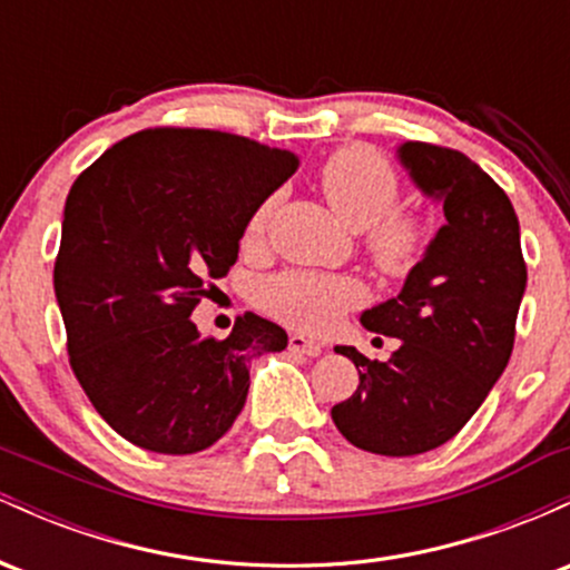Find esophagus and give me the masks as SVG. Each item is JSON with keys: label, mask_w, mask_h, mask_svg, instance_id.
Returning <instances> with one entry per match:
<instances>
[{"label": "esophagus", "mask_w": 570, "mask_h": 570, "mask_svg": "<svg viewBox=\"0 0 570 570\" xmlns=\"http://www.w3.org/2000/svg\"><path fill=\"white\" fill-rule=\"evenodd\" d=\"M289 351L297 353V356H318L324 348L318 343H313V340H307L305 335H292L289 337Z\"/></svg>", "instance_id": "obj_1"}]
</instances>
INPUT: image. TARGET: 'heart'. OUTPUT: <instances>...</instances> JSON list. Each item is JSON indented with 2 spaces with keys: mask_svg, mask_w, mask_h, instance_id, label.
<instances>
[{
  "mask_svg": "<svg viewBox=\"0 0 570 570\" xmlns=\"http://www.w3.org/2000/svg\"><path fill=\"white\" fill-rule=\"evenodd\" d=\"M318 187L326 203L353 230H362L370 265L389 278L412 271L426 244L423 222L410 208H399L396 168L377 149L364 144L340 147L318 166ZM273 198L257 203L244 225V246L265 238ZM362 299V286L351 276L318 271H284L259 286V303L271 316L303 332H324Z\"/></svg>",
  "mask_w": 570,
  "mask_h": 570,
  "instance_id": "b5f03b06",
  "label": "heart"
}]
</instances>
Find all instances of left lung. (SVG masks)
Instances as JSON below:
<instances>
[{"label":"left lung","instance_id":"obj_1","mask_svg":"<svg viewBox=\"0 0 570 570\" xmlns=\"http://www.w3.org/2000/svg\"><path fill=\"white\" fill-rule=\"evenodd\" d=\"M399 158L444 225L389 303L362 313L370 332L399 337L389 362L337 345L358 370L332 421L356 448L404 458L440 448L469 423L507 370L528 267L507 193L458 149L407 141Z\"/></svg>","mask_w":570,"mask_h":570}]
</instances>
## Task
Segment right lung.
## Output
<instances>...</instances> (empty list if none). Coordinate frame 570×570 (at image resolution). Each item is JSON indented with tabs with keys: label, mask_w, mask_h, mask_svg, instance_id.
Returning a JSON list of instances; mask_svg holds the SVG:
<instances>
[{
	"label": "right lung",
	"mask_w": 570,
	"mask_h": 570,
	"mask_svg": "<svg viewBox=\"0 0 570 570\" xmlns=\"http://www.w3.org/2000/svg\"><path fill=\"white\" fill-rule=\"evenodd\" d=\"M289 149L212 128H147L77 176L53 267L75 377L122 440L212 448L248 394V362L289 337L257 313L200 337L189 313L238 259L248 214L297 171Z\"/></svg>",
	"instance_id": "right-lung-1"
}]
</instances>
